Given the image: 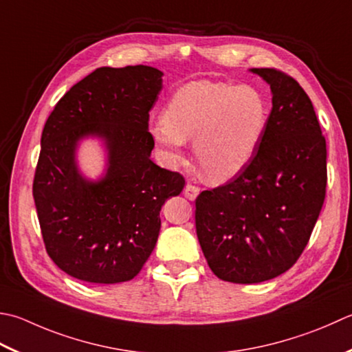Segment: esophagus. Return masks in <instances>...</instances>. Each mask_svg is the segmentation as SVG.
I'll list each match as a JSON object with an SVG mask.
<instances>
[{"label": "esophagus", "mask_w": 352, "mask_h": 352, "mask_svg": "<svg viewBox=\"0 0 352 352\" xmlns=\"http://www.w3.org/2000/svg\"><path fill=\"white\" fill-rule=\"evenodd\" d=\"M198 194H199V189L197 186H194L192 183H188L184 186V197L189 198L190 201H194V199L198 197Z\"/></svg>", "instance_id": "esophagus-1"}]
</instances>
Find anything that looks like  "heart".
Returning <instances> with one entry per match:
<instances>
[{"instance_id": "1", "label": "heart", "mask_w": 352, "mask_h": 352, "mask_svg": "<svg viewBox=\"0 0 352 352\" xmlns=\"http://www.w3.org/2000/svg\"><path fill=\"white\" fill-rule=\"evenodd\" d=\"M268 123L270 107L256 88L192 80L170 96L163 119L151 123L149 133L168 163L182 162L186 142L194 140L199 174L226 183L256 157Z\"/></svg>"}]
</instances>
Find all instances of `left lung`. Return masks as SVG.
I'll return each instance as SVG.
<instances>
[{"label": "left lung", "mask_w": 352, "mask_h": 352, "mask_svg": "<svg viewBox=\"0 0 352 352\" xmlns=\"http://www.w3.org/2000/svg\"><path fill=\"white\" fill-rule=\"evenodd\" d=\"M250 72L273 94L265 139L239 175L195 199L204 258L219 279L233 284L270 280L293 267L327 189V142L304 88L274 68Z\"/></svg>", "instance_id": "obj_1"}]
</instances>
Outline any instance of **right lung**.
I'll return each mask as SVG.
<instances>
[{
	"mask_svg": "<svg viewBox=\"0 0 352 352\" xmlns=\"http://www.w3.org/2000/svg\"><path fill=\"white\" fill-rule=\"evenodd\" d=\"M154 67H102L73 85L48 116L33 180L45 250L62 272L93 284L131 280L153 253L160 210L184 178L151 160L149 111L163 87ZM88 136L104 142L99 181L75 160Z\"/></svg>",
	"mask_w": 352,
	"mask_h": 352,
	"instance_id": "add662e5",
	"label": "right lung"
}]
</instances>
